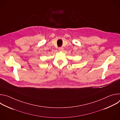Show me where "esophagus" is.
I'll return each mask as SVG.
<instances>
[{
    "label": "esophagus",
    "instance_id": "34e87169",
    "mask_svg": "<svg viewBox=\"0 0 120 120\" xmlns=\"http://www.w3.org/2000/svg\"><path fill=\"white\" fill-rule=\"evenodd\" d=\"M64 50V48L63 47H60L59 48V50L60 51H63Z\"/></svg>",
    "mask_w": 120,
    "mask_h": 120
}]
</instances>
